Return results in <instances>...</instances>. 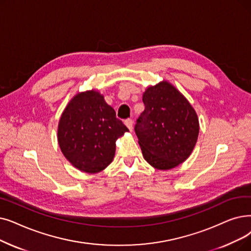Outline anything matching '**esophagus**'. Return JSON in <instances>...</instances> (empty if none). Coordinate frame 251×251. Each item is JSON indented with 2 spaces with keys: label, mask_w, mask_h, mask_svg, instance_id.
Returning <instances> with one entry per match:
<instances>
[{
  "label": "esophagus",
  "mask_w": 251,
  "mask_h": 251,
  "mask_svg": "<svg viewBox=\"0 0 251 251\" xmlns=\"http://www.w3.org/2000/svg\"><path fill=\"white\" fill-rule=\"evenodd\" d=\"M125 125L128 127V129L130 130V131H131L132 128H133V121H132V119H126V120H125Z\"/></svg>",
  "instance_id": "34e87169"
}]
</instances>
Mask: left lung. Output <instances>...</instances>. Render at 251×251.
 Segmentation results:
<instances>
[{
	"label": "left lung",
	"instance_id": "left-lung-1",
	"mask_svg": "<svg viewBox=\"0 0 251 251\" xmlns=\"http://www.w3.org/2000/svg\"><path fill=\"white\" fill-rule=\"evenodd\" d=\"M145 111L134 131L144 158L166 170L186 161L197 141V114L183 95L167 82L149 87L143 96Z\"/></svg>",
	"mask_w": 251,
	"mask_h": 251
}]
</instances>
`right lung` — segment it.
I'll use <instances>...</instances> for the list:
<instances>
[{
	"instance_id": "add662e5",
	"label": "right lung",
	"mask_w": 251,
	"mask_h": 251,
	"mask_svg": "<svg viewBox=\"0 0 251 251\" xmlns=\"http://www.w3.org/2000/svg\"><path fill=\"white\" fill-rule=\"evenodd\" d=\"M129 131L114 108L96 91L75 95L61 115L58 144L72 164L78 169L96 173L114 159L116 140Z\"/></svg>"
}]
</instances>
